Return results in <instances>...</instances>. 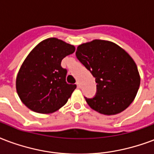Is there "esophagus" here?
I'll list each match as a JSON object with an SVG mask.
<instances>
[{
    "instance_id": "esophagus-1",
    "label": "esophagus",
    "mask_w": 154,
    "mask_h": 154,
    "mask_svg": "<svg viewBox=\"0 0 154 154\" xmlns=\"http://www.w3.org/2000/svg\"><path fill=\"white\" fill-rule=\"evenodd\" d=\"M76 85H77V88H80L81 87V84H80L79 82H76Z\"/></svg>"
}]
</instances>
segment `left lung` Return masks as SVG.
Listing matches in <instances>:
<instances>
[{"label": "left lung", "mask_w": 154, "mask_h": 154, "mask_svg": "<svg viewBox=\"0 0 154 154\" xmlns=\"http://www.w3.org/2000/svg\"><path fill=\"white\" fill-rule=\"evenodd\" d=\"M76 56L97 83L94 98H86L88 105L106 116L128 108L137 96L140 77L133 59L121 47L107 40L80 44Z\"/></svg>", "instance_id": "left-lung-1"}]
</instances>
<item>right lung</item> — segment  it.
Wrapping results in <instances>:
<instances>
[{
    "mask_svg": "<svg viewBox=\"0 0 154 154\" xmlns=\"http://www.w3.org/2000/svg\"><path fill=\"white\" fill-rule=\"evenodd\" d=\"M74 51V46L56 38H46L31 50L16 77L17 93L26 106L49 114L66 104L77 86L65 82L61 60Z\"/></svg>",
    "mask_w": 154,
    "mask_h": 154,
    "instance_id": "right-lung-1",
    "label": "right lung"
}]
</instances>
